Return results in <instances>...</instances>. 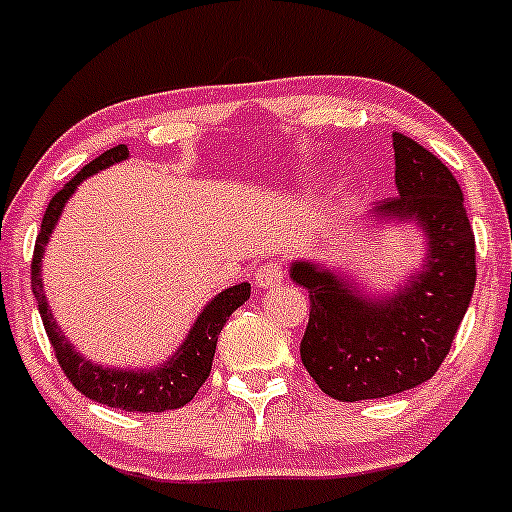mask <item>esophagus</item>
<instances>
[{
	"label": "esophagus",
	"instance_id": "obj_1",
	"mask_svg": "<svg viewBox=\"0 0 512 512\" xmlns=\"http://www.w3.org/2000/svg\"><path fill=\"white\" fill-rule=\"evenodd\" d=\"M283 280V266L278 261H266L258 266L256 271V285L258 288H273Z\"/></svg>",
	"mask_w": 512,
	"mask_h": 512
}]
</instances>
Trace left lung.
<instances>
[{
  "instance_id": "1",
  "label": "left lung",
  "mask_w": 512,
  "mask_h": 512,
  "mask_svg": "<svg viewBox=\"0 0 512 512\" xmlns=\"http://www.w3.org/2000/svg\"><path fill=\"white\" fill-rule=\"evenodd\" d=\"M393 148L398 195L378 202L371 217L412 222L425 232L422 271L376 300L327 266H290V278L310 293L300 359L317 386L342 403L388 398L430 381L474 295V229L452 170L398 131Z\"/></svg>"
}]
</instances>
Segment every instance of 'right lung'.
Wrapping results in <instances>:
<instances>
[{"instance_id":"add662e5","label":"right lung","mask_w":512,"mask_h":512,"mask_svg":"<svg viewBox=\"0 0 512 512\" xmlns=\"http://www.w3.org/2000/svg\"><path fill=\"white\" fill-rule=\"evenodd\" d=\"M126 158H129V148L124 144L109 148L102 156H97L95 161L87 163L63 190L51 197L46 214H43L41 232L36 236L34 261H31V290H34L38 300V312H41L43 327H46L48 339H51L53 351H56L58 364L63 368L65 376H68V381L85 398L107 405V408L126 412L178 410L195 398L197 390H200L202 383L210 376L219 332H222V327L227 324L229 315H232L236 307H241L249 300V283L232 285V288L222 290L217 298L207 302V307L200 312L195 324H192L190 334L180 344V349L168 361H163V366L148 368V371L146 368H109L87 361L85 356L75 351V346H70L65 334L58 329L51 310H48L46 293H43L41 258L53 229H56V222L60 212H63L65 202L70 200V195H73L75 188H78L87 175H95L97 170L114 166V163L126 161Z\"/></svg>"}]
</instances>
